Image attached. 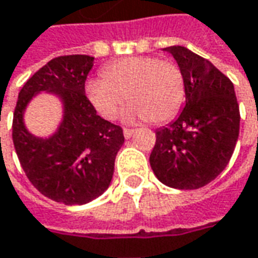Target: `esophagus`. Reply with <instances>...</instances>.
Masks as SVG:
<instances>
[{"label":"esophagus","mask_w":258,"mask_h":258,"mask_svg":"<svg viewBox=\"0 0 258 258\" xmlns=\"http://www.w3.org/2000/svg\"><path fill=\"white\" fill-rule=\"evenodd\" d=\"M122 134H124V137L128 140V138H131L133 137V134H134V130H130V128H124V131H122Z\"/></svg>","instance_id":"1"}]
</instances>
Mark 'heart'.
Masks as SVG:
<instances>
[{
  "instance_id": "heart-1",
  "label": "heart",
  "mask_w": 258,
  "mask_h": 258,
  "mask_svg": "<svg viewBox=\"0 0 258 258\" xmlns=\"http://www.w3.org/2000/svg\"><path fill=\"white\" fill-rule=\"evenodd\" d=\"M101 80H89L86 97L103 118H114L128 100L122 118L164 122L179 111L185 100V78L176 63L154 56H130L106 64Z\"/></svg>"
}]
</instances>
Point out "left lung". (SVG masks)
Listing matches in <instances>:
<instances>
[{
  "label": "left lung",
  "instance_id": "1",
  "mask_svg": "<svg viewBox=\"0 0 258 258\" xmlns=\"http://www.w3.org/2000/svg\"><path fill=\"white\" fill-rule=\"evenodd\" d=\"M185 78V107L176 120L155 131L150 155L155 176L175 189H199L226 168L239 138L234 86L213 63L185 46L162 49Z\"/></svg>",
  "mask_w": 258,
  "mask_h": 258
}]
</instances>
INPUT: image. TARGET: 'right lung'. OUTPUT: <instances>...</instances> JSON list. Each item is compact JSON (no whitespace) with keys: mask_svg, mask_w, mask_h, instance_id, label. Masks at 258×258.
Returning a JSON list of instances; mask_svg holds the SVG:
<instances>
[{"mask_svg":"<svg viewBox=\"0 0 258 258\" xmlns=\"http://www.w3.org/2000/svg\"><path fill=\"white\" fill-rule=\"evenodd\" d=\"M93 64L87 55L52 59L21 89L14 111L12 140L28 179L42 195L70 206L106 192L124 144L121 127L97 115L86 97ZM41 92L55 95L62 106L61 121L46 137L35 136L25 124L26 108Z\"/></svg>","mask_w":258,"mask_h":258,"instance_id":"right-lung-1","label":"right lung"}]
</instances>
